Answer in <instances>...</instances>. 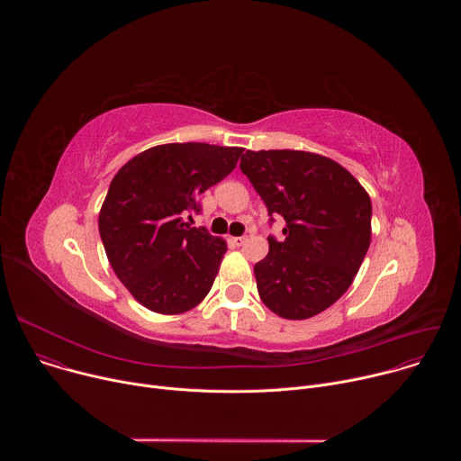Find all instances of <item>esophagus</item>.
<instances>
[{"label":"esophagus","mask_w":461,"mask_h":461,"mask_svg":"<svg viewBox=\"0 0 461 461\" xmlns=\"http://www.w3.org/2000/svg\"><path fill=\"white\" fill-rule=\"evenodd\" d=\"M231 242L235 246H242V244H246V237H231Z\"/></svg>","instance_id":"34e87169"}]
</instances>
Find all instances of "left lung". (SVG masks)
<instances>
[{
  "label": "left lung",
  "instance_id": "1",
  "mask_svg": "<svg viewBox=\"0 0 461 461\" xmlns=\"http://www.w3.org/2000/svg\"><path fill=\"white\" fill-rule=\"evenodd\" d=\"M240 171L268 208L285 217V239L253 272L258 295L285 319H308L352 285L370 246L372 203L338 162L294 149L246 151Z\"/></svg>",
  "mask_w": 461,
  "mask_h": 461
}]
</instances>
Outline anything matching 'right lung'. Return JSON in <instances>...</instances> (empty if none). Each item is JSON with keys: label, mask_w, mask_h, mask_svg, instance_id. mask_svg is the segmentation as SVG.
I'll return each instance as SVG.
<instances>
[{"label": "right lung", "mask_w": 461, "mask_h": 461, "mask_svg": "<svg viewBox=\"0 0 461 461\" xmlns=\"http://www.w3.org/2000/svg\"><path fill=\"white\" fill-rule=\"evenodd\" d=\"M242 151L201 142L155 146L111 180L100 237L116 277L148 310L182 313L212 290L226 240L182 217L201 212L199 194L230 175Z\"/></svg>", "instance_id": "1"}]
</instances>
